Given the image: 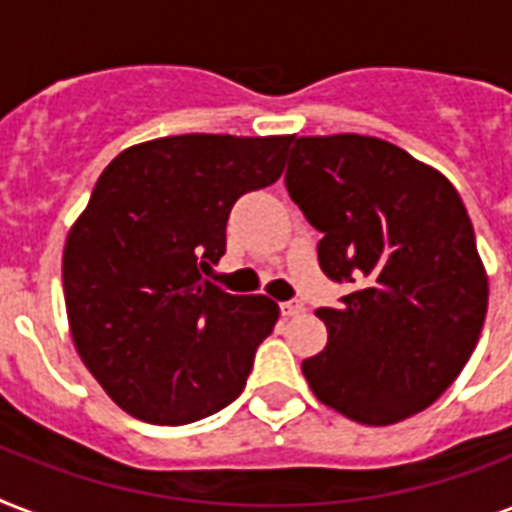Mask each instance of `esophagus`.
<instances>
[{
  "instance_id": "1",
  "label": "esophagus",
  "mask_w": 512,
  "mask_h": 512,
  "mask_svg": "<svg viewBox=\"0 0 512 512\" xmlns=\"http://www.w3.org/2000/svg\"><path fill=\"white\" fill-rule=\"evenodd\" d=\"M279 311L284 319H292V316H300L305 311V305L300 300H284V303H279Z\"/></svg>"
}]
</instances>
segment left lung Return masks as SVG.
<instances>
[{"instance_id":"8db88e82","label":"left lung","mask_w":512,"mask_h":512,"mask_svg":"<svg viewBox=\"0 0 512 512\" xmlns=\"http://www.w3.org/2000/svg\"><path fill=\"white\" fill-rule=\"evenodd\" d=\"M284 175L321 231L319 265L348 284L319 308L327 348L303 361L321 404L361 425L422 412L468 364L489 284L460 193L428 164L366 135L292 138Z\"/></svg>"}]
</instances>
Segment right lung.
<instances>
[{
    "mask_svg": "<svg viewBox=\"0 0 512 512\" xmlns=\"http://www.w3.org/2000/svg\"><path fill=\"white\" fill-rule=\"evenodd\" d=\"M292 138L175 135L108 164L68 233L63 292L76 350L124 412L188 425L239 398L279 305L204 273L239 196L276 183Z\"/></svg>",
    "mask_w": 512,
    "mask_h": 512,
    "instance_id": "obj_1",
    "label": "right lung"
}]
</instances>
